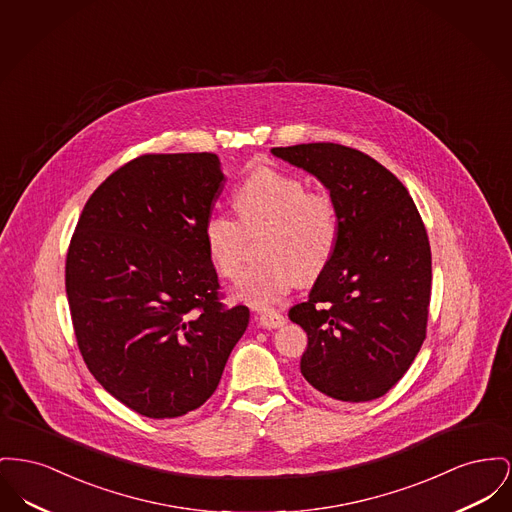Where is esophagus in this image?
Listing matches in <instances>:
<instances>
[{"instance_id": "esophagus-1", "label": "esophagus", "mask_w": 512, "mask_h": 512, "mask_svg": "<svg viewBox=\"0 0 512 512\" xmlns=\"http://www.w3.org/2000/svg\"><path fill=\"white\" fill-rule=\"evenodd\" d=\"M259 323L265 329H278V327H282L286 323V317L282 313H278V311H263L259 315Z\"/></svg>"}]
</instances>
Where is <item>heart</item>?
<instances>
[{
  "label": "heart",
  "instance_id": "heart-1",
  "mask_svg": "<svg viewBox=\"0 0 512 512\" xmlns=\"http://www.w3.org/2000/svg\"><path fill=\"white\" fill-rule=\"evenodd\" d=\"M241 224H267L261 263L243 272L234 296L255 307H271L288 296L298 280H315L331 263L340 222L331 197L309 193L307 185L276 168H261L234 193ZM241 224L230 214L212 212L203 240L212 267L234 278L243 263Z\"/></svg>",
  "mask_w": 512,
  "mask_h": 512
}]
</instances>
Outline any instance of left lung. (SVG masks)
<instances>
[{
    "label": "left lung",
    "instance_id": "1",
    "mask_svg": "<svg viewBox=\"0 0 512 512\" xmlns=\"http://www.w3.org/2000/svg\"><path fill=\"white\" fill-rule=\"evenodd\" d=\"M271 152L329 189L340 222L329 267L288 313L307 332L301 375L334 400H375L425 340L431 247L420 212L402 181L361 151L307 143Z\"/></svg>",
    "mask_w": 512,
    "mask_h": 512
}]
</instances>
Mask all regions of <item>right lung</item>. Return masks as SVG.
<instances>
[{"mask_svg":"<svg viewBox=\"0 0 512 512\" xmlns=\"http://www.w3.org/2000/svg\"><path fill=\"white\" fill-rule=\"evenodd\" d=\"M224 187L212 152L143 154L87 201L65 292L94 379L133 412L170 420L203 406L249 323L226 307L203 240Z\"/></svg>","mask_w":512,"mask_h":512,"instance_id":"right-lung-1","label":"right lung"}]
</instances>
